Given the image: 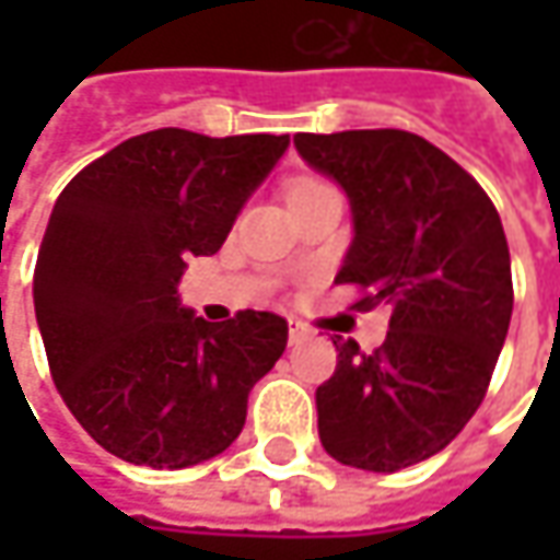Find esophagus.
Listing matches in <instances>:
<instances>
[{
	"label": "esophagus",
	"instance_id": "34e87169",
	"mask_svg": "<svg viewBox=\"0 0 560 560\" xmlns=\"http://www.w3.org/2000/svg\"><path fill=\"white\" fill-rule=\"evenodd\" d=\"M305 339H312V330L299 320H290V346H302Z\"/></svg>",
	"mask_w": 560,
	"mask_h": 560
}]
</instances>
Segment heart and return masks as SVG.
Wrapping results in <instances>:
<instances>
[{
    "label": "heart",
    "instance_id": "b5f03b06",
    "mask_svg": "<svg viewBox=\"0 0 560 560\" xmlns=\"http://www.w3.org/2000/svg\"><path fill=\"white\" fill-rule=\"evenodd\" d=\"M312 186H324V184H312V180H305V184H295L290 189V196H292V192H302V189H312Z\"/></svg>",
    "mask_w": 560,
    "mask_h": 560
}]
</instances>
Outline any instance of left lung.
<instances>
[{
  "instance_id": "1",
  "label": "left lung",
  "mask_w": 560,
  "mask_h": 560,
  "mask_svg": "<svg viewBox=\"0 0 560 560\" xmlns=\"http://www.w3.org/2000/svg\"><path fill=\"white\" fill-rule=\"evenodd\" d=\"M299 155L342 186L352 246L336 283L389 308L364 355L336 336L317 386V433L339 464L396 474L427 462L474 418L505 346L514 290L502 218L462 164L408 130L295 133Z\"/></svg>"
}]
</instances>
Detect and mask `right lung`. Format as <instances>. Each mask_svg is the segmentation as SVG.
<instances>
[{"label":"right lung","instance_id":"1","mask_svg":"<svg viewBox=\"0 0 560 560\" xmlns=\"http://www.w3.org/2000/svg\"><path fill=\"white\" fill-rule=\"evenodd\" d=\"M290 137L140 133L86 164L58 196L33 308L55 386L93 440L155 470L202 464L243 433L252 386L290 327L240 312L208 324L180 305L189 255L224 246Z\"/></svg>","mask_w":560,"mask_h":560}]
</instances>
